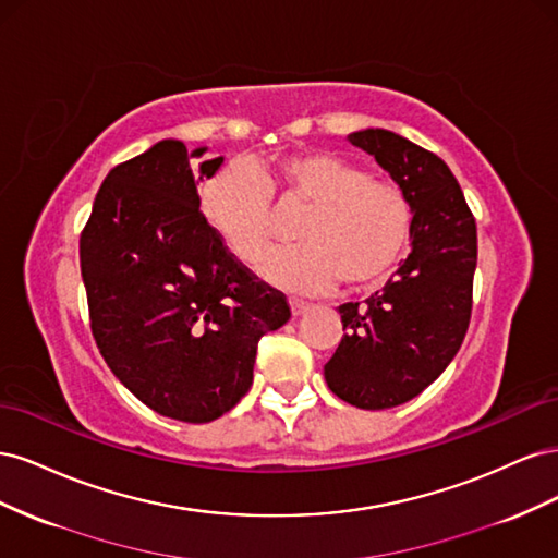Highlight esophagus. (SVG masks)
I'll list each match as a JSON object with an SVG mask.
<instances>
[{"label": "esophagus", "mask_w": 558, "mask_h": 558, "mask_svg": "<svg viewBox=\"0 0 558 558\" xmlns=\"http://www.w3.org/2000/svg\"><path fill=\"white\" fill-rule=\"evenodd\" d=\"M310 302H302V300H291V314L293 316H302L305 312H310Z\"/></svg>", "instance_id": "obj_1"}]
</instances>
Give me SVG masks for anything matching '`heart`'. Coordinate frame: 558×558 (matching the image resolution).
Returning a JSON list of instances; mask_svg holds the SVG:
<instances>
[{
    "instance_id": "obj_1",
    "label": "heart",
    "mask_w": 558,
    "mask_h": 558,
    "mask_svg": "<svg viewBox=\"0 0 558 558\" xmlns=\"http://www.w3.org/2000/svg\"><path fill=\"white\" fill-rule=\"evenodd\" d=\"M272 199L281 207L307 205L293 228L300 244L269 253L258 265L267 281L286 291L324 293L337 279L351 291L373 289L408 248V195L326 150L269 165L228 162L202 185L199 209L232 256L253 263L275 238Z\"/></svg>"
}]
</instances>
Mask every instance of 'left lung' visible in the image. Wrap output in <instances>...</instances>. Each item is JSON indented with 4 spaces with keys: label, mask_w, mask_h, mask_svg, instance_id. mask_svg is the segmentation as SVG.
<instances>
[{
    "label": "left lung",
    "mask_w": 558,
    "mask_h": 558,
    "mask_svg": "<svg viewBox=\"0 0 558 558\" xmlns=\"http://www.w3.org/2000/svg\"><path fill=\"white\" fill-rule=\"evenodd\" d=\"M353 146L391 174L412 205V251L365 305L340 307L344 337L326 363L328 388L361 410L412 400L459 353L472 314L477 226L447 162L381 128L351 132Z\"/></svg>",
    "instance_id": "obj_1"
}]
</instances>
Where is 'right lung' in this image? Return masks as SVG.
<instances>
[{
	"instance_id": "1",
	"label": "right lung",
	"mask_w": 558,
	"mask_h": 558,
	"mask_svg": "<svg viewBox=\"0 0 558 558\" xmlns=\"http://www.w3.org/2000/svg\"><path fill=\"white\" fill-rule=\"evenodd\" d=\"M183 142L116 165L81 232V277L99 353L146 408L185 424L230 412L253 381L260 337L291 318L286 295L242 265L199 211Z\"/></svg>"
}]
</instances>
